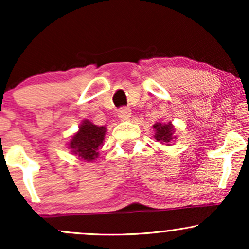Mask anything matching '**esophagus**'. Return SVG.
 <instances>
[{
    "mask_svg": "<svg viewBox=\"0 0 249 249\" xmlns=\"http://www.w3.org/2000/svg\"><path fill=\"white\" fill-rule=\"evenodd\" d=\"M119 118L121 119H128L131 117V111L128 107H122L121 110H119V113H118Z\"/></svg>",
    "mask_w": 249,
    "mask_h": 249,
    "instance_id": "obj_1",
    "label": "esophagus"
}]
</instances>
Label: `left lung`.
Here are the masks:
<instances>
[{"label": "left lung", "instance_id": "obj_1", "mask_svg": "<svg viewBox=\"0 0 249 249\" xmlns=\"http://www.w3.org/2000/svg\"><path fill=\"white\" fill-rule=\"evenodd\" d=\"M153 128L156 130L154 138L157 142H160L161 145H171L173 139H176L174 136V127L171 123L167 124H161V123H157L153 125Z\"/></svg>", "mask_w": 249, "mask_h": 249}]
</instances>
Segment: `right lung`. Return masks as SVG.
<instances>
[{
	"instance_id": "right-lung-1",
	"label": "right lung",
	"mask_w": 249,
	"mask_h": 249,
	"mask_svg": "<svg viewBox=\"0 0 249 249\" xmlns=\"http://www.w3.org/2000/svg\"><path fill=\"white\" fill-rule=\"evenodd\" d=\"M105 126H97L90 121L85 119L79 126L78 132L70 139L69 148L71 152L78 156L85 161H92L98 157V150L103 145Z\"/></svg>"
}]
</instances>
